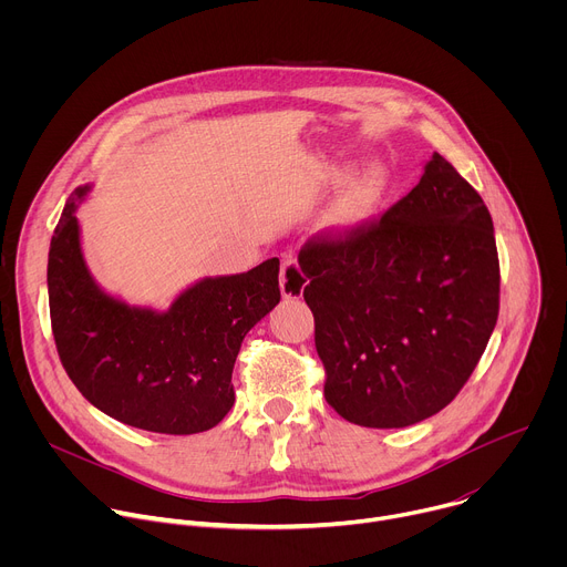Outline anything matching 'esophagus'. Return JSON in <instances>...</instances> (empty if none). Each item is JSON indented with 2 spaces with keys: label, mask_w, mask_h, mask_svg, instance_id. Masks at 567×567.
<instances>
[{
  "label": "esophagus",
  "mask_w": 567,
  "mask_h": 567,
  "mask_svg": "<svg viewBox=\"0 0 567 567\" xmlns=\"http://www.w3.org/2000/svg\"><path fill=\"white\" fill-rule=\"evenodd\" d=\"M305 287H307V276L302 274L298 262L293 258H285L282 269H280V291H282V296L285 298H300Z\"/></svg>",
  "instance_id": "1"
}]
</instances>
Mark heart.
I'll return each instance as SVG.
<instances>
[{
	"mask_svg": "<svg viewBox=\"0 0 567 567\" xmlns=\"http://www.w3.org/2000/svg\"><path fill=\"white\" fill-rule=\"evenodd\" d=\"M385 186V175L381 166L365 164L361 166L343 188V193L330 206L326 221L334 230H350L363 224L381 199Z\"/></svg>",
	"mask_w": 567,
	"mask_h": 567,
	"instance_id": "obj_1",
	"label": "heart"
}]
</instances>
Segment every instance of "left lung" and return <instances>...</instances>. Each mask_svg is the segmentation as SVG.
I'll use <instances>...</instances> for the list:
<instances>
[{"mask_svg": "<svg viewBox=\"0 0 567 567\" xmlns=\"http://www.w3.org/2000/svg\"><path fill=\"white\" fill-rule=\"evenodd\" d=\"M298 265L326 399L359 426L403 429L440 413L496 328L494 221L437 152L381 219L307 241Z\"/></svg>", "mask_w": 567, "mask_h": 567, "instance_id": "obj_1", "label": "left lung"}]
</instances>
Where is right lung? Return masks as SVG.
Segmentation results:
<instances>
[{"mask_svg":"<svg viewBox=\"0 0 567 567\" xmlns=\"http://www.w3.org/2000/svg\"><path fill=\"white\" fill-rule=\"evenodd\" d=\"M90 190L80 186L66 199L47 267L51 328L69 379L134 429L193 435L217 426L235 401L241 341L280 302V260L202 278L164 311L130 305L94 280L83 256L75 210Z\"/></svg>","mask_w":567,"mask_h":567,"instance_id":"obj_1","label":"right lung"}]
</instances>
